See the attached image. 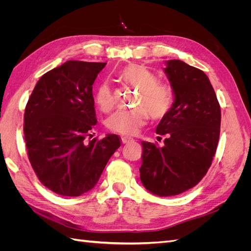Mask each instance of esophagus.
<instances>
[{"label":"esophagus","mask_w":251,"mask_h":251,"mask_svg":"<svg viewBox=\"0 0 251 251\" xmlns=\"http://www.w3.org/2000/svg\"><path fill=\"white\" fill-rule=\"evenodd\" d=\"M121 140H123V143H127V142L133 141L134 139L131 138V137H123V138H121Z\"/></svg>","instance_id":"34e87169"}]
</instances>
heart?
I'll list each match as a JSON object with an SVG mask.
<instances>
[{
    "mask_svg": "<svg viewBox=\"0 0 251 251\" xmlns=\"http://www.w3.org/2000/svg\"><path fill=\"white\" fill-rule=\"evenodd\" d=\"M119 78L139 89V95L134 110H119L108 120V126L113 132L134 135L147 123L149 114L151 119L160 120L166 117L175 104V92L169 83L158 81L157 75L149 68L131 64L119 72ZM98 109L109 112L114 105L112 91L107 83H101L95 94Z\"/></svg>",
    "mask_w": 251,
    "mask_h": 251,
    "instance_id": "b5f03b06",
    "label": "heart"
}]
</instances>
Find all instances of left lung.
<instances>
[{
    "label": "left lung",
    "mask_w": 251,
    "mask_h": 251,
    "mask_svg": "<svg viewBox=\"0 0 251 251\" xmlns=\"http://www.w3.org/2000/svg\"><path fill=\"white\" fill-rule=\"evenodd\" d=\"M164 72L175 92V104L156 133L166 135L164 146L141 141L143 186L160 197L194 187L210 168L221 126V108L202 70L179 59L166 62Z\"/></svg>",
    "instance_id": "left-lung-1"
}]
</instances>
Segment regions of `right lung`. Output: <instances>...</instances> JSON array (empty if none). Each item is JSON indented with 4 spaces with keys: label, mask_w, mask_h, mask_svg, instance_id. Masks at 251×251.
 Instances as JSON below:
<instances>
[{
    "label": "right lung",
    "mask_w": 251,
    "mask_h": 251,
    "mask_svg": "<svg viewBox=\"0 0 251 251\" xmlns=\"http://www.w3.org/2000/svg\"><path fill=\"white\" fill-rule=\"evenodd\" d=\"M105 63L68 60L45 73L26 104L24 136L30 164L42 184L60 196L92 189L120 138H92L97 124L92 86Z\"/></svg>",
    "instance_id": "add662e5"
}]
</instances>
